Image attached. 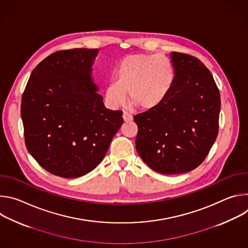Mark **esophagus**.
Instances as JSON below:
<instances>
[{
	"instance_id": "1",
	"label": "esophagus",
	"mask_w": 248,
	"mask_h": 248,
	"mask_svg": "<svg viewBox=\"0 0 248 248\" xmlns=\"http://www.w3.org/2000/svg\"><path fill=\"white\" fill-rule=\"evenodd\" d=\"M123 118H124V122H131L132 120H133V117H132V115L130 114V113H128V112H124V115H123Z\"/></svg>"
}]
</instances>
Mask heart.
<instances>
[{"instance_id":"1","label":"heart","mask_w":248,"mask_h":248,"mask_svg":"<svg viewBox=\"0 0 248 248\" xmlns=\"http://www.w3.org/2000/svg\"><path fill=\"white\" fill-rule=\"evenodd\" d=\"M107 84L104 98L110 108L124 104L128 92L132 106L152 110L160 106L170 92L175 72L171 62L163 55L135 54L123 58Z\"/></svg>"}]
</instances>
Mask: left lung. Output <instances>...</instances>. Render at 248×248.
I'll return each mask as SVG.
<instances>
[{
	"label": "left lung",
	"mask_w": 248,
	"mask_h": 248,
	"mask_svg": "<svg viewBox=\"0 0 248 248\" xmlns=\"http://www.w3.org/2000/svg\"><path fill=\"white\" fill-rule=\"evenodd\" d=\"M173 86L157 108L133 117L136 151L152 170L178 174L197 168L219 130L220 92L210 70L195 57L170 53Z\"/></svg>",
	"instance_id": "obj_1"
}]
</instances>
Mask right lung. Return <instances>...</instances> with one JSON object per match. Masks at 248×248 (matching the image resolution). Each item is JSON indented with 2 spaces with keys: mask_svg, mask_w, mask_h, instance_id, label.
I'll return each instance as SVG.
<instances>
[{
  "mask_svg": "<svg viewBox=\"0 0 248 248\" xmlns=\"http://www.w3.org/2000/svg\"><path fill=\"white\" fill-rule=\"evenodd\" d=\"M98 49L56 52L33 69L20 115L25 145L49 172L65 179L94 170L124 123L104 106L92 78Z\"/></svg>",
  "mask_w": 248,
  "mask_h": 248,
  "instance_id": "1",
  "label": "right lung"
}]
</instances>
